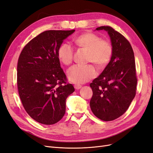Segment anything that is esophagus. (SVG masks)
<instances>
[{"instance_id":"esophagus-1","label":"esophagus","mask_w":153,"mask_h":153,"mask_svg":"<svg viewBox=\"0 0 153 153\" xmlns=\"http://www.w3.org/2000/svg\"><path fill=\"white\" fill-rule=\"evenodd\" d=\"M74 87H75V89H76V90H78L82 87V85H79V84H75V85H74Z\"/></svg>"}]
</instances>
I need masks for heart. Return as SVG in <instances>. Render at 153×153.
I'll return each mask as SVG.
<instances>
[{"mask_svg": "<svg viewBox=\"0 0 153 153\" xmlns=\"http://www.w3.org/2000/svg\"><path fill=\"white\" fill-rule=\"evenodd\" d=\"M77 47L88 50L87 61L94 63L99 69L108 65L113 56L114 48L108 40L102 39L100 36L92 32H85L74 39ZM58 58L65 65L70 64L73 60L74 51L70 45L63 43L58 48ZM67 75L69 81L83 84L97 75V71L92 64L85 66L75 65L69 68Z\"/></svg>", "mask_w": 153, "mask_h": 153, "instance_id": "obj_1", "label": "heart"}]
</instances>
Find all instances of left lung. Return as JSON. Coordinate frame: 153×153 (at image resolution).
Returning <instances> with one entry per match:
<instances>
[{
  "instance_id": "1",
  "label": "left lung",
  "mask_w": 153,
  "mask_h": 153,
  "mask_svg": "<svg viewBox=\"0 0 153 153\" xmlns=\"http://www.w3.org/2000/svg\"><path fill=\"white\" fill-rule=\"evenodd\" d=\"M96 30L108 32L114 52L103 71L90 84L93 93L90 106L95 116L110 121L126 112L135 96L137 78L135 56L128 39L112 27L101 26Z\"/></svg>"
}]
</instances>
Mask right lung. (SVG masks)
Here are the masks:
<instances>
[{"mask_svg":"<svg viewBox=\"0 0 153 153\" xmlns=\"http://www.w3.org/2000/svg\"><path fill=\"white\" fill-rule=\"evenodd\" d=\"M71 30H47L23 48L17 65V86L27 113L39 123H57L65 114L66 100L75 91L61 67L58 48Z\"/></svg>","mask_w":153,"mask_h":153,"instance_id":"right-lung-1","label":"right lung"}]
</instances>
